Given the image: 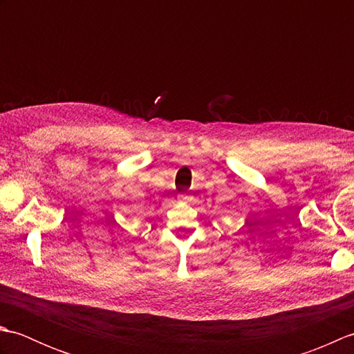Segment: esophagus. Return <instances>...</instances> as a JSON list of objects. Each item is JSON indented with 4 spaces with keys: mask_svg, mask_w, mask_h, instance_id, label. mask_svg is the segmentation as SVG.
<instances>
[{
    "mask_svg": "<svg viewBox=\"0 0 354 354\" xmlns=\"http://www.w3.org/2000/svg\"><path fill=\"white\" fill-rule=\"evenodd\" d=\"M189 198H190V196H189V194H187V193H179V194H178V199H179V201H187Z\"/></svg>",
    "mask_w": 354,
    "mask_h": 354,
    "instance_id": "34e87169",
    "label": "esophagus"
}]
</instances>
